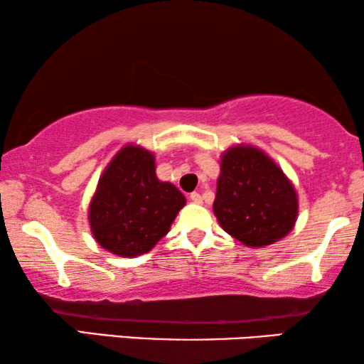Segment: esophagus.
I'll return each mask as SVG.
<instances>
[{
  "instance_id": "esophagus-1",
  "label": "esophagus",
  "mask_w": 364,
  "mask_h": 364,
  "mask_svg": "<svg viewBox=\"0 0 364 364\" xmlns=\"http://www.w3.org/2000/svg\"><path fill=\"white\" fill-rule=\"evenodd\" d=\"M188 197H191V200H192L193 203H202V196H200V193H198V192H192Z\"/></svg>"
}]
</instances>
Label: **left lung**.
<instances>
[{"label": "left lung", "instance_id": "8db88e82", "mask_svg": "<svg viewBox=\"0 0 364 364\" xmlns=\"http://www.w3.org/2000/svg\"><path fill=\"white\" fill-rule=\"evenodd\" d=\"M213 213L228 235L247 247L280 240L295 225L298 198L282 168L257 147L222 156Z\"/></svg>", "mask_w": 364, "mask_h": 364}]
</instances>
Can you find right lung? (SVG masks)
<instances>
[{"mask_svg": "<svg viewBox=\"0 0 364 364\" xmlns=\"http://www.w3.org/2000/svg\"><path fill=\"white\" fill-rule=\"evenodd\" d=\"M183 205L181 191L157 178L154 154L126 146L99 178L89 205V223L102 248L121 257H137L166 235Z\"/></svg>", "mask_w": 364, "mask_h": 364, "instance_id": "add662e5", "label": "right lung"}]
</instances>
